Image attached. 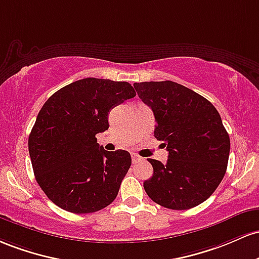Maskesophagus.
I'll return each mask as SVG.
<instances>
[{"label":"esophagus","mask_w":259,"mask_h":259,"mask_svg":"<svg viewBox=\"0 0 259 259\" xmlns=\"http://www.w3.org/2000/svg\"><path fill=\"white\" fill-rule=\"evenodd\" d=\"M142 160H143V159H142L141 156L136 155V154H132V162H133V164H136V162H139Z\"/></svg>","instance_id":"1"}]
</instances>
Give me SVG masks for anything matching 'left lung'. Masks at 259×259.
Masks as SVG:
<instances>
[{"instance_id":"1","label":"left lung","mask_w":259,"mask_h":259,"mask_svg":"<svg viewBox=\"0 0 259 259\" xmlns=\"http://www.w3.org/2000/svg\"><path fill=\"white\" fill-rule=\"evenodd\" d=\"M153 110L154 136L168 152L166 164L148 159L153 176L144 181L149 198L161 207L185 210L207 200L226 172L230 138L210 101L181 84H133Z\"/></svg>"}]
</instances>
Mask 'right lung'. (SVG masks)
Returning a JSON list of instances; mask_svg holds the SVG:
<instances>
[{
	"instance_id": "1",
	"label": "right lung",
	"mask_w": 259,
	"mask_h": 259,
	"mask_svg": "<svg viewBox=\"0 0 259 259\" xmlns=\"http://www.w3.org/2000/svg\"><path fill=\"white\" fill-rule=\"evenodd\" d=\"M136 97L127 82L84 78L52 94L28 139L34 175L48 198L74 214L114 202L132 164L128 152H106L95 135L109 128L112 107Z\"/></svg>"
}]
</instances>
